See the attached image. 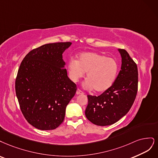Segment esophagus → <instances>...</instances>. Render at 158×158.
Segmentation results:
<instances>
[{
    "instance_id": "esophagus-1",
    "label": "esophagus",
    "mask_w": 158,
    "mask_h": 158,
    "mask_svg": "<svg viewBox=\"0 0 158 158\" xmlns=\"http://www.w3.org/2000/svg\"><path fill=\"white\" fill-rule=\"evenodd\" d=\"M76 94H83V93L82 92V91H81L80 89H77V91H76Z\"/></svg>"
}]
</instances>
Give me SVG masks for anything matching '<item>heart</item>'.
Segmentation results:
<instances>
[{
	"label": "heart",
	"mask_w": 158,
	"mask_h": 158,
	"mask_svg": "<svg viewBox=\"0 0 158 158\" xmlns=\"http://www.w3.org/2000/svg\"><path fill=\"white\" fill-rule=\"evenodd\" d=\"M68 68L69 78L73 82H77L86 73L87 79L83 83L84 88L94 89L97 93L109 89L115 82L118 72V65L114 60L93 52L81 54L79 60L71 59Z\"/></svg>",
	"instance_id": "heart-1"
}]
</instances>
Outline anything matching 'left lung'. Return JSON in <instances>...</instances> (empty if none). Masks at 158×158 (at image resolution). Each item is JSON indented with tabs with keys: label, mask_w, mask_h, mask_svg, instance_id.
Here are the masks:
<instances>
[{
	"label": "left lung",
	"mask_w": 158,
	"mask_h": 158,
	"mask_svg": "<svg viewBox=\"0 0 158 158\" xmlns=\"http://www.w3.org/2000/svg\"><path fill=\"white\" fill-rule=\"evenodd\" d=\"M121 57V70L111 87L100 96L87 95L85 115L99 126L112 125L130 110L138 90V69L124 49H118Z\"/></svg>",
	"instance_id": "1"
}]
</instances>
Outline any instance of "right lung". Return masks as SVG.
Instances as JSON below:
<instances>
[{
  "mask_svg": "<svg viewBox=\"0 0 158 158\" xmlns=\"http://www.w3.org/2000/svg\"><path fill=\"white\" fill-rule=\"evenodd\" d=\"M71 45L70 42L44 44L30 51L20 64L16 96L25 119L38 129H56L77 90L68 77L62 56Z\"/></svg>",
  "mask_w": 158,
  "mask_h": 158,
  "instance_id": "add662e5",
  "label": "right lung"
}]
</instances>
